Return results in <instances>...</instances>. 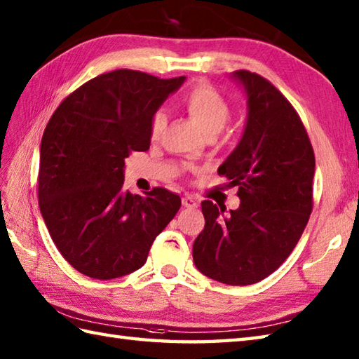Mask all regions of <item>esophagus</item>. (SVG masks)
I'll return each mask as SVG.
<instances>
[{
    "mask_svg": "<svg viewBox=\"0 0 359 359\" xmlns=\"http://www.w3.org/2000/svg\"><path fill=\"white\" fill-rule=\"evenodd\" d=\"M182 205L187 207V209H195V207H198V200L192 195H186L182 196Z\"/></svg>",
    "mask_w": 359,
    "mask_h": 359,
    "instance_id": "obj_1",
    "label": "esophagus"
}]
</instances>
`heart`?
<instances>
[{
  "label": "heart",
  "mask_w": 359,
  "mask_h": 359,
  "mask_svg": "<svg viewBox=\"0 0 359 359\" xmlns=\"http://www.w3.org/2000/svg\"><path fill=\"white\" fill-rule=\"evenodd\" d=\"M181 107L186 114L201 127L205 135H215L224 129L230 116V107L227 101L205 83H198L182 93ZM165 114L158 110L150 121V132L156 138L165 127Z\"/></svg>",
  "instance_id": "heart-1"
}]
</instances>
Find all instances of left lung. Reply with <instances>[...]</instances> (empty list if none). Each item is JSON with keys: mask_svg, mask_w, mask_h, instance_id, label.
I'll list each match as a JSON object with an SVG mask.
<instances>
[{"mask_svg": "<svg viewBox=\"0 0 359 359\" xmlns=\"http://www.w3.org/2000/svg\"><path fill=\"white\" fill-rule=\"evenodd\" d=\"M247 98L243 137L218 167L238 187L240 207L203 201L205 226L194 243L196 269L215 281L249 285L287 259L312 212L315 155L298 114L266 78L236 70Z\"/></svg>", "mask_w": 359, "mask_h": 359, "instance_id": "1", "label": "left lung"}]
</instances>
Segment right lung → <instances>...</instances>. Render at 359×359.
<instances>
[{
	"label": "right lung",
	"mask_w": 359,
	"mask_h": 359,
	"mask_svg": "<svg viewBox=\"0 0 359 359\" xmlns=\"http://www.w3.org/2000/svg\"><path fill=\"white\" fill-rule=\"evenodd\" d=\"M186 76L119 69L83 84L49 119L39 149L38 200L47 230L79 273L112 280L144 266L181 198L123 189L124 159L150 146V121Z\"/></svg>",
	"instance_id": "1"
}]
</instances>
